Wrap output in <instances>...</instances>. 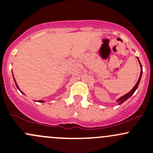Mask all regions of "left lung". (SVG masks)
Returning <instances> with one entry per match:
<instances>
[{
	"label": "left lung",
	"mask_w": 153,
	"mask_h": 153,
	"mask_svg": "<svg viewBox=\"0 0 153 153\" xmlns=\"http://www.w3.org/2000/svg\"><path fill=\"white\" fill-rule=\"evenodd\" d=\"M138 60H139V59H138ZM139 64H140V67H141V74H140V76H139V80H138V81H137V83H136V84L135 85L134 87H133V89H132V90H131V91H130V92H128V94H125V95L123 96V97H120V99L117 100V102H118V103L120 104H120L123 103V102H125V100H128L130 97H131L132 94H133V93L135 92V91H136V90L137 89L138 86H139V82H140V81H141V75H142V72H143L142 71V66H141L140 62H139Z\"/></svg>",
	"instance_id": "obj_1"
}]
</instances>
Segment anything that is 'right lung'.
Masks as SVG:
<instances>
[{
    "instance_id": "1",
    "label": "right lung",
    "mask_w": 153,
    "mask_h": 153,
    "mask_svg": "<svg viewBox=\"0 0 153 153\" xmlns=\"http://www.w3.org/2000/svg\"><path fill=\"white\" fill-rule=\"evenodd\" d=\"M13 78H14V75H13ZM14 82H15V84H16V86H17V89H18L19 90H20V91H21L22 93H23V92H22V91H21V90L20 89V88L18 87V86H17V83H16V81H15V79H14ZM39 102H44V101H42V100H39Z\"/></svg>"
}]
</instances>
